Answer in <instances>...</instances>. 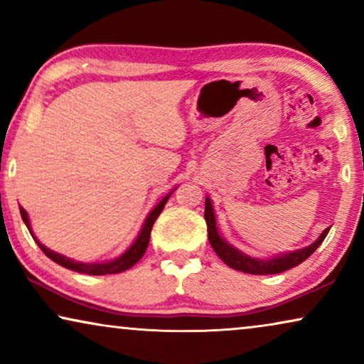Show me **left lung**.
<instances>
[{"instance_id":"8db88e82","label":"left lung","mask_w":364,"mask_h":364,"mask_svg":"<svg viewBox=\"0 0 364 364\" xmlns=\"http://www.w3.org/2000/svg\"><path fill=\"white\" fill-rule=\"evenodd\" d=\"M203 215H205V222H207L208 242H210L213 252L220 257V260L225 263V265L233 268V270L252 273V275H275V273H282L285 270H290L293 267L300 265L301 262H305L306 258L321 245V242L325 240L328 232H330V228H326L315 243H311L310 247L301 248V250L285 253V255L275 257L272 258V260H257V258L243 255L242 252H238L237 248L228 245V243L218 235L215 215H213L212 203L208 198H205V213H203Z\"/></svg>"}]
</instances>
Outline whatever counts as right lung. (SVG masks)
Here are the masks:
<instances>
[{
  "label": "right lung",
  "instance_id": "1",
  "mask_svg": "<svg viewBox=\"0 0 364 364\" xmlns=\"http://www.w3.org/2000/svg\"><path fill=\"white\" fill-rule=\"evenodd\" d=\"M171 196H172V193H168L167 197H164L161 203H159V205L154 208L151 213H149V217L146 218V222H144V225H142V230H141V233H139L137 240L132 243V247L129 248V250L124 253V255H121L112 262H107V263H79V262L71 260V258H66L64 255H59V253L49 250V248L43 245V243H39V240H36V237H34V240H36L38 247L41 248L44 255L51 258L53 262H56L58 265H61L64 268H69V270H74V272H79V273H87V275H112V273L126 272L131 267L136 265V263L142 258L144 253H146L149 240H151V230H152L154 222L157 220L159 215H161V212L164 210V205H166L168 197H171ZM19 212H21L23 222L26 223L29 232H31L26 210H24V208L21 207V208H19ZM31 235H33V232H31Z\"/></svg>",
  "mask_w": 364,
  "mask_h": 364
}]
</instances>
